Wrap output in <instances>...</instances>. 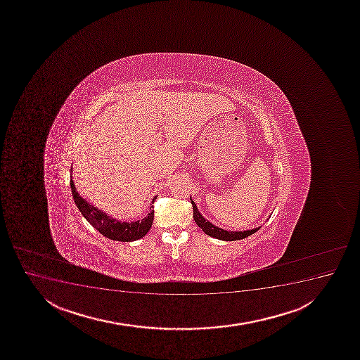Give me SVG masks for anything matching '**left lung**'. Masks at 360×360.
Masks as SVG:
<instances>
[{
  "instance_id": "left-lung-1",
  "label": "left lung",
  "mask_w": 360,
  "mask_h": 360,
  "mask_svg": "<svg viewBox=\"0 0 360 360\" xmlns=\"http://www.w3.org/2000/svg\"><path fill=\"white\" fill-rule=\"evenodd\" d=\"M191 205H193V217H194L195 223L198 224L199 228L202 229L205 233H207L208 236L216 237L218 240H223V241H237V240H243L245 237L250 236L252 233H257L259 228L252 229V230H245V231H226L223 229L218 228L216 225L212 224L211 221L205 219L199 210L196 207L194 201L191 200Z\"/></svg>"
}]
</instances>
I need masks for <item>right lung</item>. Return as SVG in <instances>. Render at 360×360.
<instances>
[{
    "label": "right lung",
    "instance_id": "obj_1",
    "mask_svg": "<svg viewBox=\"0 0 360 360\" xmlns=\"http://www.w3.org/2000/svg\"><path fill=\"white\" fill-rule=\"evenodd\" d=\"M70 186L72 191L75 203L83 217L89 221L90 224L93 225L94 228L98 230V233H102L107 238L120 242L136 241V240H140L142 237L146 236L149 229L152 228L153 219H154V206L149 207L150 212H149L148 216L144 217L141 221L140 220L132 221V223L119 221V220L107 216L105 212L94 207L93 205L86 202L82 196H79L78 191H76L75 182L72 181V176L70 177ZM154 200L155 198L153 199V203H154Z\"/></svg>",
    "mask_w": 360,
    "mask_h": 360
}]
</instances>
